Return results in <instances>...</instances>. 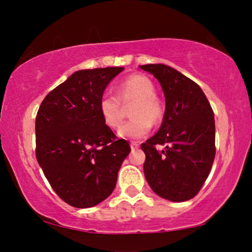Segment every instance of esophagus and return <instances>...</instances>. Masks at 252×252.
Masks as SVG:
<instances>
[{
    "instance_id": "34e87169",
    "label": "esophagus",
    "mask_w": 252,
    "mask_h": 252,
    "mask_svg": "<svg viewBox=\"0 0 252 252\" xmlns=\"http://www.w3.org/2000/svg\"><path fill=\"white\" fill-rule=\"evenodd\" d=\"M139 146H140V144L137 143V142H130V148H132V150L137 149V148H139Z\"/></svg>"
}]
</instances>
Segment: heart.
I'll return each mask as SVG.
<instances>
[{
  "label": "heart",
  "instance_id": "obj_1",
  "mask_svg": "<svg viewBox=\"0 0 252 252\" xmlns=\"http://www.w3.org/2000/svg\"><path fill=\"white\" fill-rule=\"evenodd\" d=\"M156 87L149 78L142 74H132L120 82L117 95L103 93L98 101L102 119L111 128H117L125 117L123 104L130 106L128 122L120 127L118 134L125 139H141L151 129V123L158 124L164 117V108L156 95Z\"/></svg>",
  "mask_w": 252,
  "mask_h": 252
}]
</instances>
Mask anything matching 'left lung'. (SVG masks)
Segmentation results:
<instances>
[{
	"instance_id": "8db88e82",
	"label": "left lung",
	"mask_w": 252,
	"mask_h": 252,
	"mask_svg": "<svg viewBox=\"0 0 252 252\" xmlns=\"http://www.w3.org/2000/svg\"><path fill=\"white\" fill-rule=\"evenodd\" d=\"M154 74L165 95L163 123L141 144L146 154L144 175L158 196L185 202L201 190L216 156L215 115L201 87L164 64L141 65ZM157 144L165 145L157 151Z\"/></svg>"
}]
</instances>
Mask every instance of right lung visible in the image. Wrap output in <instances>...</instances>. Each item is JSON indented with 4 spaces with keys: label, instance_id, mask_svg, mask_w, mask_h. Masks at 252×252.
<instances>
[{
    "label": "right lung",
    "instance_id": "right-lung-1",
    "mask_svg": "<svg viewBox=\"0 0 252 252\" xmlns=\"http://www.w3.org/2000/svg\"><path fill=\"white\" fill-rule=\"evenodd\" d=\"M123 70L74 72L44 97L37 111V163L55 192L74 208H92L111 195L130 151L98 110L105 87Z\"/></svg>",
    "mask_w": 252,
    "mask_h": 252
}]
</instances>
